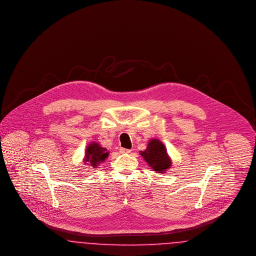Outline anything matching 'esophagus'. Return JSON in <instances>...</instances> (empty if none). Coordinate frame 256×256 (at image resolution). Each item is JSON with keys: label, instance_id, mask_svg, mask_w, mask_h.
Wrapping results in <instances>:
<instances>
[{"label": "esophagus", "instance_id": "esophagus-1", "mask_svg": "<svg viewBox=\"0 0 256 256\" xmlns=\"http://www.w3.org/2000/svg\"><path fill=\"white\" fill-rule=\"evenodd\" d=\"M130 152H132V150H128V148H120L121 154H130Z\"/></svg>", "mask_w": 256, "mask_h": 256}]
</instances>
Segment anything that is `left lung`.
<instances>
[{"label":"left lung","mask_w":256,"mask_h":256,"mask_svg":"<svg viewBox=\"0 0 256 256\" xmlns=\"http://www.w3.org/2000/svg\"><path fill=\"white\" fill-rule=\"evenodd\" d=\"M150 167L158 172H165L170 169L172 161L167 154L166 148L158 139H152L144 152H140Z\"/></svg>","instance_id":"obj_1"}]
</instances>
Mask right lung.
Segmentation results:
<instances>
[{
    "mask_svg": "<svg viewBox=\"0 0 256 256\" xmlns=\"http://www.w3.org/2000/svg\"><path fill=\"white\" fill-rule=\"evenodd\" d=\"M110 152L106 148L100 146L97 142H92L89 144L86 150V164L91 165L93 168H96L98 165L104 162L108 156Z\"/></svg>",
    "mask_w": 256,
    "mask_h": 256,
    "instance_id": "1",
    "label": "right lung"
}]
</instances>
